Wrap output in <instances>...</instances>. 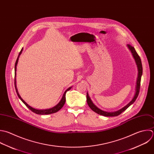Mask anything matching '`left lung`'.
<instances>
[{"instance_id":"obj_1","label":"left lung","mask_w":154,"mask_h":154,"mask_svg":"<svg viewBox=\"0 0 154 154\" xmlns=\"http://www.w3.org/2000/svg\"><path fill=\"white\" fill-rule=\"evenodd\" d=\"M128 48H129V50H130L133 57L134 59V60L136 62L137 67V71H138V73H137V80H136V91H135V94L134 95L133 98V99L131 100V101L127 104L125 106H124V107H122V109L115 111V112H106L104 110H101L100 109H99L98 107H97L92 101L91 98L89 96L88 93L87 92V95H86V100H87V103L88 106H89V107L95 113H98V115L104 116H107V117H112V116H117L118 115H119L120 114H121L122 112H124L125 110H127L131 105H132L136 101V100L137 99L139 94V90H140V81H141V77L142 75V73H143V68H142V61L140 59V57H139V56L138 55L137 53L136 52L135 48L132 47L131 45L128 44L127 45Z\"/></svg>"}]
</instances>
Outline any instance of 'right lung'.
<instances>
[{
  "mask_svg": "<svg viewBox=\"0 0 154 154\" xmlns=\"http://www.w3.org/2000/svg\"><path fill=\"white\" fill-rule=\"evenodd\" d=\"M22 51H23V48L21 50L19 54H18V56L16 60V62H15V90H16V92L17 94V95L18 97V98L21 100V101L26 106V107L27 108H29L32 112H33V113H35L36 114H38V115H49V114H52V113H56L57 112H58L59 110H60L62 107L63 106V105L65 104V101H66V98H65V95H66V93L67 91H69L72 86L71 87H69V88H68L65 91V92L63 93V96L60 100V101L59 102V103L56 105L54 107H52V108H50V109H43V110H38V109H34L33 107H32L31 106H30L29 105H28L20 97V95H19L18 94V90H17V86H16V71H17V63H18V59H19V57L20 56V54H21L22 53Z\"/></svg>",
  "mask_w": 154,
  "mask_h": 154,
  "instance_id": "obj_1",
  "label": "right lung"
}]
</instances>
